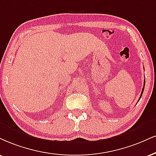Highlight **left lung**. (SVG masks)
<instances>
[{"mask_svg":"<svg viewBox=\"0 0 156 156\" xmlns=\"http://www.w3.org/2000/svg\"><path fill=\"white\" fill-rule=\"evenodd\" d=\"M145 82H144V87H143V90H142V93H141V95H140V99L141 98V97H142V95H143V91H144V88H145ZM140 99H139V101H140Z\"/></svg>","mask_w":156,"mask_h":156,"instance_id":"8db88e82","label":"left lung"}]
</instances>
